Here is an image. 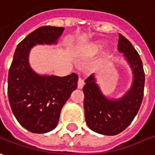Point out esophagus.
Instances as JSON below:
<instances>
[{
	"mask_svg": "<svg viewBox=\"0 0 155 155\" xmlns=\"http://www.w3.org/2000/svg\"><path fill=\"white\" fill-rule=\"evenodd\" d=\"M84 84H85V82H84V80H83L82 78L79 77V79H78V88L81 89L82 87L84 86Z\"/></svg>",
	"mask_w": 155,
	"mask_h": 155,
	"instance_id": "34e87169",
	"label": "esophagus"
}]
</instances>
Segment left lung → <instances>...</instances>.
<instances>
[{
    "label": "left lung",
    "instance_id": "8db88e82",
    "mask_svg": "<svg viewBox=\"0 0 155 155\" xmlns=\"http://www.w3.org/2000/svg\"><path fill=\"white\" fill-rule=\"evenodd\" d=\"M118 50L124 54L133 74L130 90L119 99H108L102 93L93 74L83 87L87 126L97 133L114 136L127 128L139 110L143 98L144 74L139 54L126 37L119 34Z\"/></svg>",
    "mask_w": 155,
    "mask_h": 155
}]
</instances>
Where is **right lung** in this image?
<instances>
[{
    "instance_id": "right-lung-1",
    "label": "right lung",
    "mask_w": 155,
    "mask_h": 155,
    "mask_svg": "<svg viewBox=\"0 0 155 155\" xmlns=\"http://www.w3.org/2000/svg\"><path fill=\"white\" fill-rule=\"evenodd\" d=\"M63 27L42 26L17 46L8 72L7 94L12 111L25 129L46 133L55 128L61 109L77 88L78 75H40L30 68L29 53L35 45L54 44Z\"/></svg>"
}]
</instances>
